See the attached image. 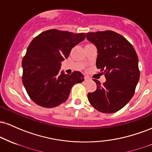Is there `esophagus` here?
Returning a JSON list of instances; mask_svg holds the SVG:
<instances>
[{
    "label": "esophagus",
    "instance_id": "1",
    "mask_svg": "<svg viewBox=\"0 0 152 152\" xmlns=\"http://www.w3.org/2000/svg\"><path fill=\"white\" fill-rule=\"evenodd\" d=\"M84 80H85V81H89V80H90V78L88 77V76H84Z\"/></svg>",
    "mask_w": 152,
    "mask_h": 152
}]
</instances>
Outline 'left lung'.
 <instances>
[{
	"mask_svg": "<svg viewBox=\"0 0 152 152\" xmlns=\"http://www.w3.org/2000/svg\"><path fill=\"white\" fill-rule=\"evenodd\" d=\"M86 38L97 48L96 68L106 81L88 93V102L97 111L111 114L121 109L135 93L140 76L138 56L130 42L112 31L88 32Z\"/></svg>",
	"mask_w": 152,
	"mask_h": 152,
	"instance_id": "1",
	"label": "left lung"
}]
</instances>
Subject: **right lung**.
Segmentation results:
<instances>
[{"label": "right lung", "mask_w": 152, "mask_h": 152, "mask_svg": "<svg viewBox=\"0 0 152 152\" xmlns=\"http://www.w3.org/2000/svg\"><path fill=\"white\" fill-rule=\"evenodd\" d=\"M84 38V33L50 29L32 40L22 60V81L33 102L44 108L56 107L67 100L75 83L84 80L79 71L60 72L61 61Z\"/></svg>", "instance_id": "add662e5"}]
</instances>
